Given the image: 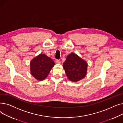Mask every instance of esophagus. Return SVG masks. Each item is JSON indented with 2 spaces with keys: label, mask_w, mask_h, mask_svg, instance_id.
<instances>
[{
  "label": "esophagus",
  "mask_w": 123,
  "mask_h": 123,
  "mask_svg": "<svg viewBox=\"0 0 123 123\" xmlns=\"http://www.w3.org/2000/svg\"><path fill=\"white\" fill-rule=\"evenodd\" d=\"M56 63H57V64H60V63H61L60 61L59 60H58V59L56 60Z\"/></svg>",
  "instance_id": "1"
}]
</instances>
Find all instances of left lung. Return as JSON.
<instances>
[{"instance_id":"obj_1","label":"left lung","mask_w":123,"mask_h":123,"mask_svg":"<svg viewBox=\"0 0 123 123\" xmlns=\"http://www.w3.org/2000/svg\"><path fill=\"white\" fill-rule=\"evenodd\" d=\"M68 78L77 82L84 78L87 74V63L74 53L69 54L63 65Z\"/></svg>"}]
</instances>
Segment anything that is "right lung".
I'll use <instances>...</instances> for the list:
<instances>
[{"mask_svg":"<svg viewBox=\"0 0 123 123\" xmlns=\"http://www.w3.org/2000/svg\"><path fill=\"white\" fill-rule=\"evenodd\" d=\"M55 63L45 54H40L32 59L30 63L31 75L39 81L46 78Z\"/></svg>","mask_w":123,"mask_h":123,"instance_id":"right-lung-1","label":"right lung"}]
</instances>
